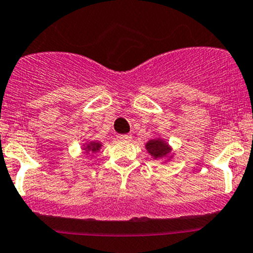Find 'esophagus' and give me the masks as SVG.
Returning a JSON list of instances; mask_svg holds the SVG:
<instances>
[{
  "label": "esophagus",
  "instance_id": "1",
  "mask_svg": "<svg viewBox=\"0 0 253 253\" xmlns=\"http://www.w3.org/2000/svg\"><path fill=\"white\" fill-rule=\"evenodd\" d=\"M118 141H130L131 140V135H118L117 136Z\"/></svg>",
  "mask_w": 253,
  "mask_h": 253
}]
</instances>
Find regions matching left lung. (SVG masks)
I'll use <instances>...</instances> for the list:
<instances>
[{"mask_svg":"<svg viewBox=\"0 0 253 253\" xmlns=\"http://www.w3.org/2000/svg\"><path fill=\"white\" fill-rule=\"evenodd\" d=\"M146 148L148 150L150 155H153L154 158H160L164 155L169 154V147L167 146V143H165L163 140L157 138V140H150L148 143L146 144Z\"/></svg>","mask_w":253,"mask_h":253,"instance_id":"1","label":"left lung"}]
</instances>
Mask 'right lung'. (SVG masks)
Segmentation results:
<instances>
[{
  "mask_svg": "<svg viewBox=\"0 0 253 253\" xmlns=\"http://www.w3.org/2000/svg\"><path fill=\"white\" fill-rule=\"evenodd\" d=\"M101 144L100 143H96V142H90V143L88 144V147H87V149L88 150H92V152H96V150H99V148H100Z\"/></svg>",
  "mask_w": 253,
  "mask_h": 253,
  "instance_id": "right-lung-1",
  "label": "right lung"
}]
</instances>
